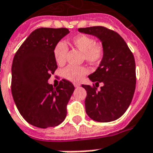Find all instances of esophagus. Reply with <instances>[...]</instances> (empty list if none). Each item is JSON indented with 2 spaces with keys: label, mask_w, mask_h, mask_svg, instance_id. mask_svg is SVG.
Here are the masks:
<instances>
[{
  "label": "esophagus",
  "mask_w": 153,
  "mask_h": 153,
  "mask_svg": "<svg viewBox=\"0 0 153 153\" xmlns=\"http://www.w3.org/2000/svg\"><path fill=\"white\" fill-rule=\"evenodd\" d=\"M74 86L75 88H79L80 84L79 83H74Z\"/></svg>",
  "instance_id": "obj_1"
}]
</instances>
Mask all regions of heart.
I'll return each instance as SVG.
<instances>
[{
  "mask_svg": "<svg viewBox=\"0 0 153 153\" xmlns=\"http://www.w3.org/2000/svg\"><path fill=\"white\" fill-rule=\"evenodd\" d=\"M72 45L83 53L86 62L96 64L100 62L104 55L102 46L96 44L93 38L87 35H78L71 39ZM68 48L64 42L60 41L53 48V56L58 65H63L65 62ZM88 69L83 66L69 65L62 71L65 79L72 82H79L88 74Z\"/></svg>",
  "mask_w": 153,
  "mask_h": 153,
  "instance_id": "b5f03b06",
  "label": "heart"
}]
</instances>
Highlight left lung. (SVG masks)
<instances>
[{
    "instance_id": "left-lung-1",
    "label": "left lung",
    "mask_w": 153,
    "mask_h": 153,
    "mask_svg": "<svg viewBox=\"0 0 153 153\" xmlns=\"http://www.w3.org/2000/svg\"><path fill=\"white\" fill-rule=\"evenodd\" d=\"M79 31L97 37L104 49L99 67L88 76L96 86L102 82L100 91L90 85H82L87 91L86 113L100 123L117 120L130 106L135 90L133 53L119 34L105 27L79 28Z\"/></svg>"
}]
</instances>
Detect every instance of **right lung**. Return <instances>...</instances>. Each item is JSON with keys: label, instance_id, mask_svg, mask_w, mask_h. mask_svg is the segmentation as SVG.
I'll list each match as a JSON object with an SVG mask.
<instances>
[{"label": "right lung", "instance_id": "obj_1", "mask_svg": "<svg viewBox=\"0 0 153 153\" xmlns=\"http://www.w3.org/2000/svg\"><path fill=\"white\" fill-rule=\"evenodd\" d=\"M70 31L67 28H38L14 55L11 91L13 100L28 123L39 128L56 126L65 120L66 106L74 91L62 79L54 88L48 80L57 68L54 46Z\"/></svg>", "mask_w": 153, "mask_h": 153}]
</instances>
